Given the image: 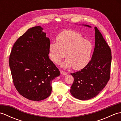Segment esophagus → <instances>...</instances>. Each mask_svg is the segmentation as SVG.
<instances>
[{"label":"esophagus","mask_w":121,"mask_h":121,"mask_svg":"<svg viewBox=\"0 0 121 121\" xmlns=\"http://www.w3.org/2000/svg\"><path fill=\"white\" fill-rule=\"evenodd\" d=\"M60 73H61V74H62V75H66V74H68L66 72H65L63 71H60Z\"/></svg>","instance_id":"esophagus-1"}]
</instances>
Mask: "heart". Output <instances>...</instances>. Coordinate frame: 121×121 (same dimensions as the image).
Segmentation results:
<instances>
[{
	"label": "heart",
	"instance_id": "b5f03b06",
	"mask_svg": "<svg viewBox=\"0 0 121 121\" xmlns=\"http://www.w3.org/2000/svg\"><path fill=\"white\" fill-rule=\"evenodd\" d=\"M56 43H50L49 56L52 62L59 65L63 59H67L61 66L79 70L88 65L91 59L93 45L79 33L73 30H65L56 37Z\"/></svg>",
	"mask_w": 121,
	"mask_h": 121
}]
</instances>
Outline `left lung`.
Segmentation results:
<instances>
[{
	"mask_svg": "<svg viewBox=\"0 0 121 121\" xmlns=\"http://www.w3.org/2000/svg\"><path fill=\"white\" fill-rule=\"evenodd\" d=\"M91 27L89 25H83ZM95 45L91 60L85 67L71 73L74 78L70 92L76 98L86 100L96 97L110 79L111 50L96 27Z\"/></svg>",
	"mask_w": 121,
	"mask_h": 121,
	"instance_id": "obj_1",
	"label": "left lung"
}]
</instances>
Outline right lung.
I'll return each mask as SVG.
<instances>
[{
    "mask_svg": "<svg viewBox=\"0 0 121 121\" xmlns=\"http://www.w3.org/2000/svg\"><path fill=\"white\" fill-rule=\"evenodd\" d=\"M40 26L28 30L13 46L9 66L13 82L19 93L33 101L50 96L51 82L60 71L49 58V38Z\"/></svg>",
    "mask_w": 121,
    "mask_h": 121,
    "instance_id": "right-lung-1",
    "label": "right lung"
}]
</instances>
